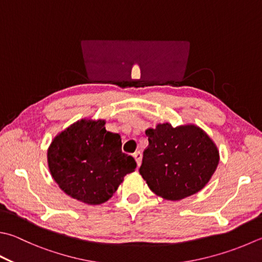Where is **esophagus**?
I'll return each instance as SVG.
<instances>
[{
	"mask_svg": "<svg viewBox=\"0 0 262 262\" xmlns=\"http://www.w3.org/2000/svg\"><path fill=\"white\" fill-rule=\"evenodd\" d=\"M133 157H135V160L137 162V165L140 166L141 164V159H142V154L140 151H136L135 154H133Z\"/></svg>",
	"mask_w": 262,
	"mask_h": 262,
	"instance_id": "esophagus-1",
	"label": "esophagus"
}]
</instances>
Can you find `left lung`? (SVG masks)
I'll use <instances>...</instances> for the list:
<instances>
[{"mask_svg": "<svg viewBox=\"0 0 262 262\" xmlns=\"http://www.w3.org/2000/svg\"><path fill=\"white\" fill-rule=\"evenodd\" d=\"M147 148L139 169L149 189L167 201L201 191L218 167V147L199 125L159 123L146 130Z\"/></svg>", "mask_w": 262, "mask_h": 262, "instance_id": "1", "label": "left lung"}]
</instances>
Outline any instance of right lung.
I'll return each mask as SVG.
<instances>
[{
	"instance_id": "add662e5",
	"label": "right lung",
	"mask_w": 262,
	"mask_h": 262,
	"mask_svg": "<svg viewBox=\"0 0 262 262\" xmlns=\"http://www.w3.org/2000/svg\"><path fill=\"white\" fill-rule=\"evenodd\" d=\"M105 124L101 118H82L59 132L48 148V166L59 188L89 205L110 200L137 166L122 152L121 136Z\"/></svg>"
}]
</instances>
